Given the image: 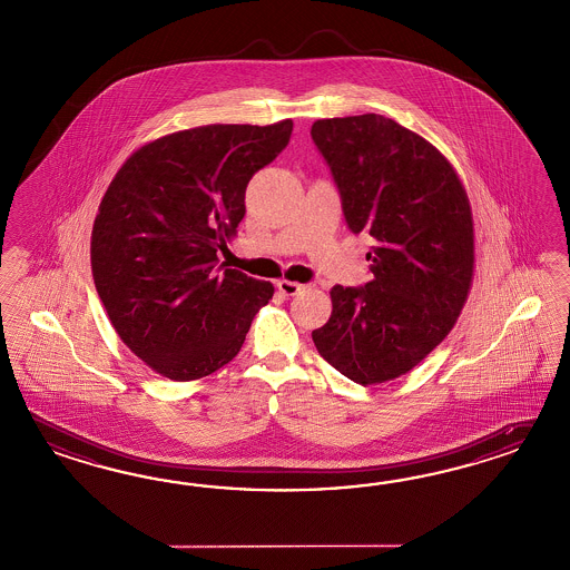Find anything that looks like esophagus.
<instances>
[{
	"instance_id": "esophagus-1",
	"label": "esophagus",
	"mask_w": 570,
	"mask_h": 570,
	"mask_svg": "<svg viewBox=\"0 0 570 570\" xmlns=\"http://www.w3.org/2000/svg\"><path fill=\"white\" fill-rule=\"evenodd\" d=\"M278 292L283 293V295H295V293L302 292V289H306V285H302V283H295V281H287V278H281L277 283Z\"/></svg>"
}]
</instances>
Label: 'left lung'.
<instances>
[{"label":"left lung","mask_w":570,"mask_h":570,"mask_svg":"<svg viewBox=\"0 0 570 570\" xmlns=\"http://www.w3.org/2000/svg\"><path fill=\"white\" fill-rule=\"evenodd\" d=\"M353 234L372 235L374 278L331 292L333 314L312 333L343 376L362 384L399 379L439 347L468 302L475 229L468 191L451 161L391 117L312 124Z\"/></svg>","instance_id":"left-lung-1"}]
</instances>
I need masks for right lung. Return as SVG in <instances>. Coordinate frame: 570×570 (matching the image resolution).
Masks as SVG:
<instances>
[{"instance_id":"1","label":"right lung","mask_w":570,"mask_h":570,"mask_svg":"<svg viewBox=\"0 0 570 570\" xmlns=\"http://www.w3.org/2000/svg\"><path fill=\"white\" fill-rule=\"evenodd\" d=\"M293 121L210 124L136 148L90 235L95 287L119 338L176 382L205 379L242 350L271 281L217 266L246 215L252 176L292 138Z\"/></svg>"}]
</instances>
